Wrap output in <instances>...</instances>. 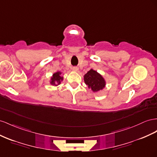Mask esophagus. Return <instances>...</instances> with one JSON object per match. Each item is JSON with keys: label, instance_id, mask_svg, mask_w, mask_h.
<instances>
[{"label": "esophagus", "instance_id": "1", "mask_svg": "<svg viewBox=\"0 0 157 157\" xmlns=\"http://www.w3.org/2000/svg\"><path fill=\"white\" fill-rule=\"evenodd\" d=\"M72 69H73V71L77 72V71H78V67H73V68H72Z\"/></svg>", "mask_w": 157, "mask_h": 157}]
</instances>
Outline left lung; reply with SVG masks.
Listing matches in <instances>:
<instances>
[{
	"label": "left lung",
	"instance_id": "8db88e82",
	"mask_svg": "<svg viewBox=\"0 0 157 157\" xmlns=\"http://www.w3.org/2000/svg\"><path fill=\"white\" fill-rule=\"evenodd\" d=\"M84 80L88 87L94 92L102 90L105 86V81L102 76L92 69L84 75Z\"/></svg>",
	"mask_w": 157,
	"mask_h": 157
}]
</instances>
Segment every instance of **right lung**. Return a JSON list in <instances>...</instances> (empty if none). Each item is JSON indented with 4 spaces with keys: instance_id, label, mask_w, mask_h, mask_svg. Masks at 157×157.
<instances>
[{
    "instance_id": "add662e5",
    "label": "right lung",
    "mask_w": 157,
    "mask_h": 157,
    "mask_svg": "<svg viewBox=\"0 0 157 157\" xmlns=\"http://www.w3.org/2000/svg\"><path fill=\"white\" fill-rule=\"evenodd\" d=\"M61 72L57 71L56 73L53 74V76L51 78L50 84L53 86H57L61 84V82L63 81V77L61 76Z\"/></svg>"
}]
</instances>
